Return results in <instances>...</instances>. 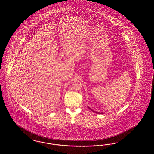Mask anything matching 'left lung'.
Segmentation results:
<instances>
[{"label":"left lung","instance_id":"left-lung-1","mask_svg":"<svg viewBox=\"0 0 154 154\" xmlns=\"http://www.w3.org/2000/svg\"><path fill=\"white\" fill-rule=\"evenodd\" d=\"M88 108H89V109H90V110H91V111H93V112H96V113H99V114H100V113H99V112H95V111H93V109H91V108H90L89 107H88Z\"/></svg>","mask_w":154,"mask_h":154}]
</instances>
